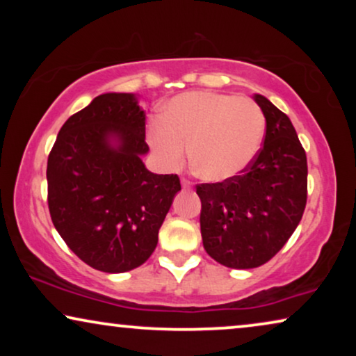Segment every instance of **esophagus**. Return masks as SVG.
<instances>
[{"label": "esophagus", "instance_id": "34e87169", "mask_svg": "<svg viewBox=\"0 0 356 356\" xmlns=\"http://www.w3.org/2000/svg\"><path fill=\"white\" fill-rule=\"evenodd\" d=\"M181 184H183V188H184V189H189V188H191V186H193V183H191V181H189V179H183V181H181Z\"/></svg>", "mask_w": 356, "mask_h": 356}]
</instances>
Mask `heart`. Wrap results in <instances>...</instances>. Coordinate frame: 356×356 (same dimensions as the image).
<instances>
[{"label": "heart", "mask_w": 356, "mask_h": 356, "mask_svg": "<svg viewBox=\"0 0 356 356\" xmlns=\"http://www.w3.org/2000/svg\"><path fill=\"white\" fill-rule=\"evenodd\" d=\"M266 120L250 99L196 90L170 99L162 120L149 126L147 143L165 170L188 157L197 177L220 183L240 177L259 154Z\"/></svg>", "instance_id": "heart-1"}]
</instances>
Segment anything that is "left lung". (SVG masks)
I'll list each match as a JSON object with an SVG mask.
<instances>
[{"mask_svg":"<svg viewBox=\"0 0 356 356\" xmlns=\"http://www.w3.org/2000/svg\"><path fill=\"white\" fill-rule=\"evenodd\" d=\"M266 118L264 145L240 177L197 184L207 254L230 269L272 259L298 227L308 193L305 149L289 116L254 94Z\"/></svg>","mask_w":356,"mask_h":356,"instance_id":"obj_1","label":"left lung"}]
</instances>
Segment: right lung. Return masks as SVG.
I'll use <instances>...</instances> for the list:
<instances>
[{
    "label": "right lung",
    "instance_id": "right-lung-1",
    "mask_svg": "<svg viewBox=\"0 0 356 356\" xmlns=\"http://www.w3.org/2000/svg\"><path fill=\"white\" fill-rule=\"evenodd\" d=\"M145 113L134 94H102L67 118L48 155V209L74 254L120 274L152 254L177 175L149 172Z\"/></svg>",
    "mask_w": 356,
    "mask_h": 356
}]
</instances>
